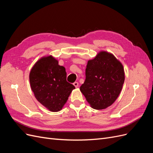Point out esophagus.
Wrapping results in <instances>:
<instances>
[{
	"label": "esophagus",
	"instance_id": "1",
	"mask_svg": "<svg viewBox=\"0 0 153 153\" xmlns=\"http://www.w3.org/2000/svg\"><path fill=\"white\" fill-rule=\"evenodd\" d=\"M73 85H74V86H75V87H78V83L76 82H74V83H73Z\"/></svg>",
	"mask_w": 153,
	"mask_h": 153
}]
</instances>
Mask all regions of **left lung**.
I'll return each instance as SVG.
<instances>
[{"label": "left lung", "instance_id": "8db88e82", "mask_svg": "<svg viewBox=\"0 0 153 153\" xmlns=\"http://www.w3.org/2000/svg\"><path fill=\"white\" fill-rule=\"evenodd\" d=\"M123 64L114 55L101 51L87 62L85 80L80 88L92 108H106L121 92L124 82Z\"/></svg>", "mask_w": 153, "mask_h": 153}]
</instances>
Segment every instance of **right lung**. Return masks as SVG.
Here are the masks:
<instances>
[{"label":"right lung","instance_id":"right-lung-1","mask_svg":"<svg viewBox=\"0 0 153 153\" xmlns=\"http://www.w3.org/2000/svg\"><path fill=\"white\" fill-rule=\"evenodd\" d=\"M29 80L32 91L39 102L52 112H59L75 89L66 81L64 67L52 55L43 57L31 69Z\"/></svg>","mask_w":153,"mask_h":153}]
</instances>
